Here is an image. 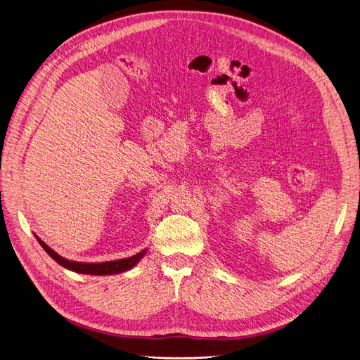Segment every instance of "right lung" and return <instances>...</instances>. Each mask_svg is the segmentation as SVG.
<instances>
[{
    "label": "right lung",
    "instance_id": "1",
    "mask_svg": "<svg viewBox=\"0 0 360 360\" xmlns=\"http://www.w3.org/2000/svg\"><path fill=\"white\" fill-rule=\"evenodd\" d=\"M37 242L41 243V247L49 254V257L52 259H55L56 262L60 264V266L75 271V273H83V274H94V276H106V274H117V273H122L127 271L129 269H132L136 266V264L141 259V257L146 254V251H141L139 254H136L134 257H129V258H124V259H117V261H106V262H75V261H70L63 258L61 255L56 254L55 251H52L48 245L36 236Z\"/></svg>",
    "mask_w": 360,
    "mask_h": 360
}]
</instances>
